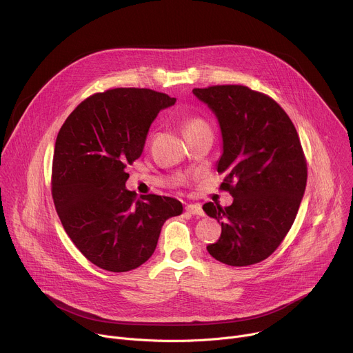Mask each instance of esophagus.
<instances>
[{"mask_svg":"<svg viewBox=\"0 0 353 353\" xmlns=\"http://www.w3.org/2000/svg\"><path fill=\"white\" fill-rule=\"evenodd\" d=\"M185 211L190 212L191 215H198V216H204V215H205L204 211H203V208H201L199 204H190V205L185 207Z\"/></svg>","mask_w":353,"mask_h":353,"instance_id":"1","label":"esophagus"}]
</instances>
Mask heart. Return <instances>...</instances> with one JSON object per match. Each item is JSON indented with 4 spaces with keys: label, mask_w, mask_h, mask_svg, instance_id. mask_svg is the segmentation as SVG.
Masks as SVG:
<instances>
[{
    "label": "heart",
    "mask_w": 353,
    "mask_h": 353,
    "mask_svg": "<svg viewBox=\"0 0 353 353\" xmlns=\"http://www.w3.org/2000/svg\"><path fill=\"white\" fill-rule=\"evenodd\" d=\"M183 128H184V134H190V132H194V131H198L201 128H207V124L201 120V119H196V117H192V119H187L183 124Z\"/></svg>",
    "instance_id": "1"
}]
</instances>
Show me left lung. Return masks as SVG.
Segmentation results:
<instances>
[{
	"instance_id": "obj_1",
	"label": "left lung",
	"mask_w": 353,
	"mask_h": 353,
	"mask_svg": "<svg viewBox=\"0 0 353 353\" xmlns=\"http://www.w3.org/2000/svg\"><path fill=\"white\" fill-rule=\"evenodd\" d=\"M215 114L222 134L218 173L229 191V207L207 203L222 233L207 247L232 267L257 264L270 257L292 228L305 195L307 166L297 131L270 96L243 85L192 89Z\"/></svg>"
}]
</instances>
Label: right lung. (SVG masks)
<instances>
[{
  "label": "right lung",
  "mask_w": 353,
  "mask_h": 353,
  "mask_svg": "<svg viewBox=\"0 0 353 353\" xmlns=\"http://www.w3.org/2000/svg\"><path fill=\"white\" fill-rule=\"evenodd\" d=\"M176 97L150 89L96 93L68 116L54 148L52 194L60 221L99 268L125 272L154 254L163 223L180 201L125 188V172L143 150L150 124Z\"/></svg>",
  "instance_id": "1"
}]
</instances>
